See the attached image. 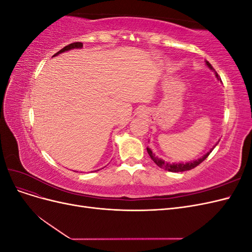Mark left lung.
Here are the masks:
<instances>
[{
  "label": "left lung",
  "instance_id": "left-lung-1",
  "mask_svg": "<svg viewBox=\"0 0 252 252\" xmlns=\"http://www.w3.org/2000/svg\"><path fill=\"white\" fill-rule=\"evenodd\" d=\"M206 64H207V66L210 68V69H213L211 64L209 62H207V61H206ZM216 77L218 78V80H220V78L219 77V74L217 72H216ZM212 150H213V148L210 149V151L207 152V154H206L204 157H202L199 159H195V161H193V162H189V163H185V164H181V163L180 164H169V163L163 161V159L158 158V157H156L154 154H152V151L149 148H147V152L150 156L152 161H154L159 167V168H163V169H165L167 171H170V172H182V171H187L190 169H193L194 167L199 166L204 161V159L207 158V157L210 155V152Z\"/></svg>",
  "mask_w": 252,
  "mask_h": 252
}]
</instances>
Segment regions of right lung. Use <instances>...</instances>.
<instances>
[{
    "mask_svg": "<svg viewBox=\"0 0 252 252\" xmlns=\"http://www.w3.org/2000/svg\"><path fill=\"white\" fill-rule=\"evenodd\" d=\"M82 46H83V43H81V42H74V43H71V44H69V45H67V46H65L64 48L61 49L60 51H58V52L56 53V55H53V57H56V56L60 55V53L65 52V51H68V50L73 49V48H82Z\"/></svg>",
    "mask_w": 252,
    "mask_h": 252,
    "instance_id": "obj_1",
    "label": "right lung"
}]
</instances>
